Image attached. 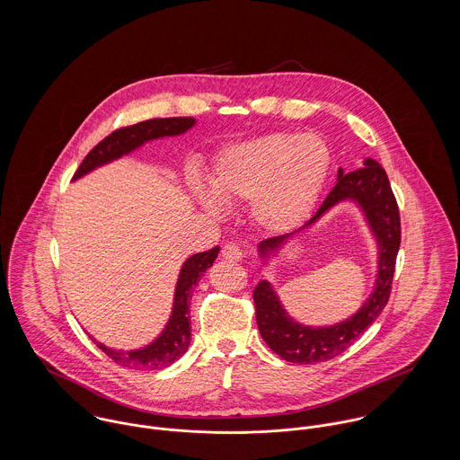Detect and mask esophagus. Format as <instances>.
<instances>
[{
  "label": "esophagus",
  "mask_w": 460,
  "mask_h": 460,
  "mask_svg": "<svg viewBox=\"0 0 460 460\" xmlns=\"http://www.w3.org/2000/svg\"><path fill=\"white\" fill-rule=\"evenodd\" d=\"M221 255L225 261H230V262H239L243 259V250L239 248V244L235 243H228L223 246L221 250Z\"/></svg>",
  "instance_id": "obj_1"
}]
</instances>
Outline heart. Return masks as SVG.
<instances>
[{
  "label": "heart",
  "instance_id": "1",
  "mask_svg": "<svg viewBox=\"0 0 460 460\" xmlns=\"http://www.w3.org/2000/svg\"><path fill=\"white\" fill-rule=\"evenodd\" d=\"M328 145L315 134L272 132L225 148L210 188L193 184L199 203L221 212L223 203L250 201L253 221L270 234L297 228L314 210L328 179Z\"/></svg>",
  "mask_w": 460,
  "mask_h": 460
}]
</instances>
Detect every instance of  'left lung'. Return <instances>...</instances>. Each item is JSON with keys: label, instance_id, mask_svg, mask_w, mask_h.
I'll use <instances>...</instances> for the list:
<instances>
[{"label": "left lung", "instance_id": "1", "mask_svg": "<svg viewBox=\"0 0 460 460\" xmlns=\"http://www.w3.org/2000/svg\"><path fill=\"white\" fill-rule=\"evenodd\" d=\"M341 201L356 203L377 243V278L372 294L365 305L349 319L332 326H305L294 321L283 308L272 285L262 279L253 290L257 324L265 343L285 361L310 365L332 359L341 354L352 341L365 332L383 314L388 305L394 261L400 248V216L388 175L376 159H365L363 168L345 173L338 170V179L314 217L297 232L270 237L259 244L263 263L274 257L296 234L317 223L329 208Z\"/></svg>", "mask_w": 460, "mask_h": 460}]
</instances>
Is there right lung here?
Listing matches in <instances>:
<instances>
[{
	"label": "right lung",
	"instance_id": "1",
	"mask_svg": "<svg viewBox=\"0 0 460 460\" xmlns=\"http://www.w3.org/2000/svg\"><path fill=\"white\" fill-rule=\"evenodd\" d=\"M195 124L197 120L191 117L152 119V120H145L129 128L111 132L108 137H104L97 146L90 150V154L84 157V161L77 168L74 181L88 175L95 168H101L111 161H117L131 154L136 148L143 146L146 141L184 134L191 128H195ZM217 253H219V248L216 246L208 252L190 257L186 262L182 263L177 278V285H175L172 315L164 329L161 331V334L154 341L134 350H120V349L106 347L104 343L97 341L92 334H88L92 341L115 363L132 370H155V368H164L175 363L179 358L186 354L191 341V315H190L191 303L190 301L193 296V288L197 287L203 272L214 263Z\"/></svg>",
	"mask_w": 460,
	"mask_h": 460
}]
</instances>
